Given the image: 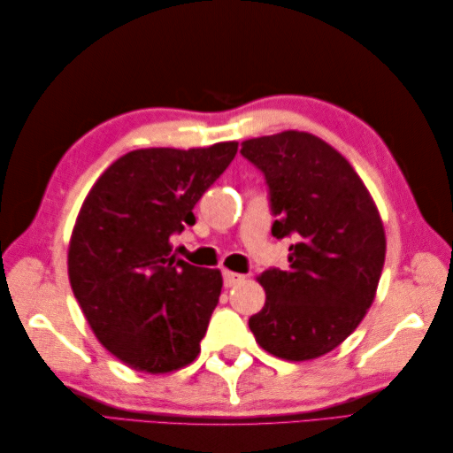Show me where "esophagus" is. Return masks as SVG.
<instances>
[{
  "mask_svg": "<svg viewBox=\"0 0 453 453\" xmlns=\"http://www.w3.org/2000/svg\"><path fill=\"white\" fill-rule=\"evenodd\" d=\"M242 280H245L243 274H237V273H232V271H224V284H226V288H232V286L239 284Z\"/></svg>",
  "mask_w": 453,
  "mask_h": 453,
  "instance_id": "34e87169",
  "label": "esophagus"
}]
</instances>
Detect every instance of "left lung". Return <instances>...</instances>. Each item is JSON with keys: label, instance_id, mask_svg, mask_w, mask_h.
I'll return each mask as SVG.
<instances>
[{"label": "left lung", "instance_id": "8db88e82", "mask_svg": "<svg viewBox=\"0 0 453 453\" xmlns=\"http://www.w3.org/2000/svg\"><path fill=\"white\" fill-rule=\"evenodd\" d=\"M242 146L271 188L273 235L294 242L288 271L257 276L266 302L249 329L276 358H319L349 339L373 303L386 261L380 210L346 157L310 132Z\"/></svg>", "mask_w": 453, "mask_h": 453}]
</instances>
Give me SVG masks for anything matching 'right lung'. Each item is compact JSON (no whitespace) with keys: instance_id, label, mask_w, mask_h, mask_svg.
Wrapping results in <instances>:
<instances>
[{"instance_id":"right-lung-1","label":"right lung","mask_w":453,"mask_h":453,"mask_svg":"<svg viewBox=\"0 0 453 453\" xmlns=\"http://www.w3.org/2000/svg\"><path fill=\"white\" fill-rule=\"evenodd\" d=\"M235 153L237 142L134 150L83 200L67 276L95 336L132 370L169 373L200 354L224 280L173 255L171 235L195 226L192 208Z\"/></svg>"}]
</instances>
